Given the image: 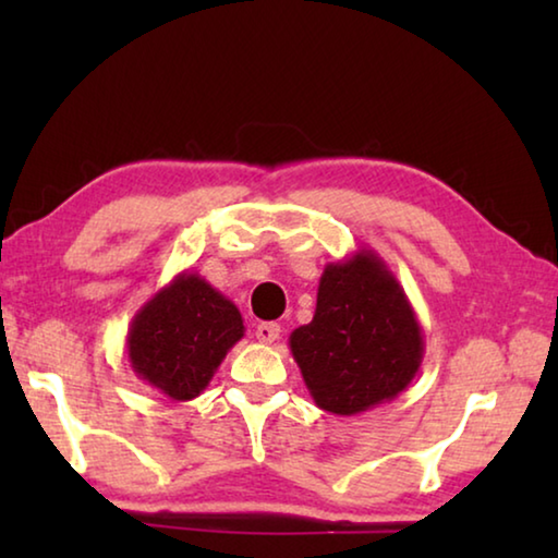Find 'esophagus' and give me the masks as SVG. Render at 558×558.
Wrapping results in <instances>:
<instances>
[{
	"mask_svg": "<svg viewBox=\"0 0 558 558\" xmlns=\"http://www.w3.org/2000/svg\"><path fill=\"white\" fill-rule=\"evenodd\" d=\"M256 337H258V342H263V344H272L280 337V325H276V323H260L256 327Z\"/></svg>",
	"mask_w": 558,
	"mask_h": 558,
	"instance_id": "esophagus-1",
	"label": "esophagus"
}]
</instances>
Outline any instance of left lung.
I'll return each mask as SVG.
<instances>
[{"mask_svg":"<svg viewBox=\"0 0 558 558\" xmlns=\"http://www.w3.org/2000/svg\"><path fill=\"white\" fill-rule=\"evenodd\" d=\"M290 352L319 409L356 415L405 391L426 342L401 282L379 253L359 248L325 266L313 323L292 329Z\"/></svg>","mask_w":558,"mask_h":558,"instance_id":"obj_1","label":"left lung"}]
</instances>
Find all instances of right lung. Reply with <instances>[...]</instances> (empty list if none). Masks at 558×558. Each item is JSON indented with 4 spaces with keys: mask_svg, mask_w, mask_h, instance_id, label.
Returning a JSON list of instances; mask_svg holds the SVG:
<instances>
[{
    "mask_svg": "<svg viewBox=\"0 0 558 558\" xmlns=\"http://www.w3.org/2000/svg\"><path fill=\"white\" fill-rule=\"evenodd\" d=\"M243 332L239 307L199 272L182 270L132 317L125 352L137 379L172 401H192Z\"/></svg>",
    "mask_w": 558,
    "mask_h": 558,
    "instance_id": "1",
    "label": "right lung"
}]
</instances>
